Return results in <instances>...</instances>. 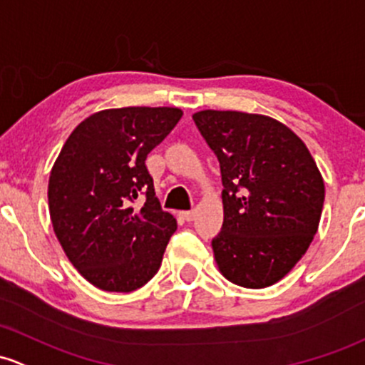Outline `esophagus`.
Returning a JSON list of instances; mask_svg holds the SVG:
<instances>
[{"label": "esophagus", "mask_w": 365, "mask_h": 365, "mask_svg": "<svg viewBox=\"0 0 365 365\" xmlns=\"http://www.w3.org/2000/svg\"><path fill=\"white\" fill-rule=\"evenodd\" d=\"M182 218H183V220H187V222H192L195 218V212H183Z\"/></svg>", "instance_id": "1"}]
</instances>
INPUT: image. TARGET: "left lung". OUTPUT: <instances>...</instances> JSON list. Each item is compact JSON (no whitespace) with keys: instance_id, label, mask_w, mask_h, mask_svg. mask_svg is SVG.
Segmentation results:
<instances>
[{"instance_id":"obj_1","label":"left lung","mask_w":365,"mask_h":365,"mask_svg":"<svg viewBox=\"0 0 365 365\" xmlns=\"http://www.w3.org/2000/svg\"><path fill=\"white\" fill-rule=\"evenodd\" d=\"M220 163L224 224L212 247L220 273L245 289L279 282L318 231L325 185L308 147L266 115H192Z\"/></svg>"}]
</instances>
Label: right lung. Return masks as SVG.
Listing matches in <instances>:
<instances>
[{
	"label": "right lung",
	"mask_w": 365,
	"mask_h": 365,
	"mask_svg": "<svg viewBox=\"0 0 365 365\" xmlns=\"http://www.w3.org/2000/svg\"><path fill=\"white\" fill-rule=\"evenodd\" d=\"M182 115L170 106L92 113L53 163V232L78 273L105 292H133L159 271L176 220L160 208L145 160ZM140 195L145 202L138 210L133 199Z\"/></svg>",
	"instance_id": "obj_1"
}]
</instances>
